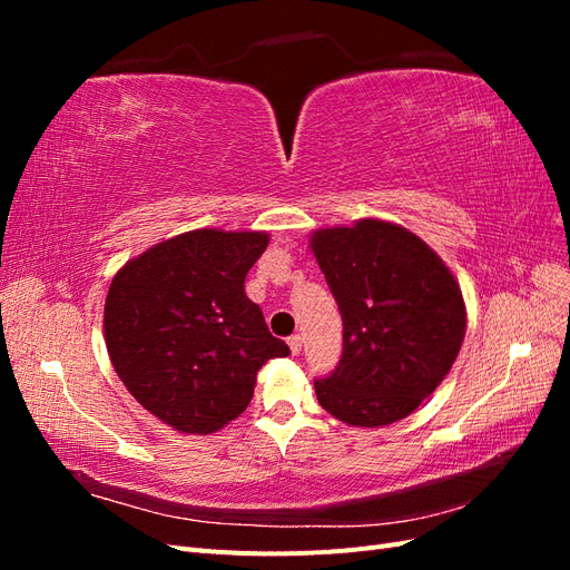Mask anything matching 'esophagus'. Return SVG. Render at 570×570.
<instances>
[{"label": "esophagus", "instance_id": "34e87169", "mask_svg": "<svg viewBox=\"0 0 570 570\" xmlns=\"http://www.w3.org/2000/svg\"><path fill=\"white\" fill-rule=\"evenodd\" d=\"M287 344H289L292 356H297V354L302 352V337H299V335H292V337L287 340Z\"/></svg>", "mask_w": 570, "mask_h": 570}]
</instances>
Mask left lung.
I'll use <instances>...</instances> for the list:
<instances>
[{"label": "left lung", "mask_w": 570, "mask_h": 570, "mask_svg": "<svg viewBox=\"0 0 570 570\" xmlns=\"http://www.w3.org/2000/svg\"><path fill=\"white\" fill-rule=\"evenodd\" d=\"M312 252L342 314V358L314 383L318 404L354 428L406 419L459 356L456 278L419 235L381 218L321 228Z\"/></svg>", "instance_id": "obj_1"}]
</instances>
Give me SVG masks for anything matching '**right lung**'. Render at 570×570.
I'll list each match as a JSON object with an SVG mask.
<instances>
[{
  "mask_svg": "<svg viewBox=\"0 0 570 570\" xmlns=\"http://www.w3.org/2000/svg\"><path fill=\"white\" fill-rule=\"evenodd\" d=\"M266 247L262 230H189L114 275L105 302L111 366L137 402L180 433L209 435L235 421L258 368L289 354L245 295Z\"/></svg>",
  "mask_w": 570,
  "mask_h": 570,
  "instance_id": "1",
  "label": "right lung"
}]
</instances>
